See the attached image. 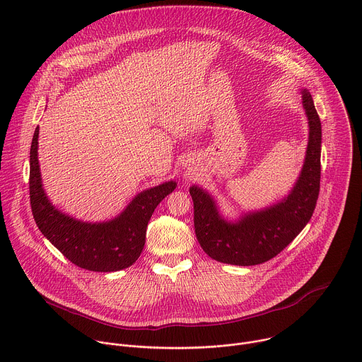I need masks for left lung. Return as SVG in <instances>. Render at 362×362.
<instances>
[{"label":"left lung","instance_id":"obj_1","mask_svg":"<svg viewBox=\"0 0 362 362\" xmlns=\"http://www.w3.org/2000/svg\"><path fill=\"white\" fill-rule=\"evenodd\" d=\"M300 97L309 127L308 146L302 170L288 196L228 221L209 192L190 186L196 238L212 259L239 267L264 264L284 250L311 219L320 194L322 130L311 93L302 88Z\"/></svg>","mask_w":362,"mask_h":362}]
</instances>
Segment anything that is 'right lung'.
<instances>
[{"instance_id":"1","label":"right lung","mask_w":362,"mask_h":362,"mask_svg":"<svg viewBox=\"0 0 362 362\" xmlns=\"http://www.w3.org/2000/svg\"><path fill=\"white\" fill-rule=\"evenodd\" d=\"M38 126L30 150V202L41 233L74 265L93 272H116L132 267L146 242L147 223L158 204L176 189L165 182L136 194L126 209L106 222L74 219L47 197L38 165Z\"/></svg>"}]
</instances>
